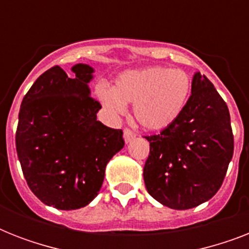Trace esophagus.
I'll list each match as a JSON object with an SVG mask.
<instances>
[{
  "label": "esophagus",
  "mask_w": 249,
  "mask_h": 249,
  "mask_svg": "<svg viewBox=\"0 0 249 249\" xmlns=\"http://www.w3.org/2000/svg\"><path fill=\"white\" fill-rule=\"evenodd\" d=\"M136 138V133L132 132L130 129H125L124 130V141L125 143H129L130 141H133Z\"/></svg>",
  "instance_id": "1"
}]
</instances>
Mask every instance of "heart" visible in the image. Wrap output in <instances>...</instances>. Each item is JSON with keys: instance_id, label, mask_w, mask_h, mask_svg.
Returning a JSON list of instances; mask_svg holds the SVG:
<instances>
[{"instance_id": "b5f03b06", "label": "heart", "mask_w": 249, "mask_h": 249, "mask_svg": "<svg viewBox=\"0 0 249 249\" xmlns=\"http://www.w3.org/2000/svg\"><path fill=\"white\" fill-rule=\"evenodd\" d=\"M97 97L107 112L120 116L133 103L137 121L147 130H163L177 120L191 94V77L179 68L163 66L121 73L113 88L98 85Z\"/></svg>"}]
</instances>
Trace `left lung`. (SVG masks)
I'll return each mask as SVG.
<instances>
[{
  "instance_id": "8db88e82",
  "label": "left lung",
  "mask_w": 249,
  "mask_h": 249,
  "mask_svg": "<svg viewBox=\"0 0 249 249\" xmlns=\"http://www.w3.org/2000/svg\"><path fill=\"white\" fill-rule=\"evenodd\" d=\"M148 194L172 209H190L220 190L234 152L230 113L216 88L195 72L185 109L158 136L146 137Z\"/></svg>"
}]
</instances>
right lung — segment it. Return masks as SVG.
I'll list each match as a JSON object with an SVG mask.
<instances>
[{
  "instance_id": "right-lung-1",
  "label": "right lung",
  "mask_w": 249,
  "mask_h": 249,
  "mask_svg": "<svg viewBox=\"0 0 249 249\" xmlns=\"http://www.w3.org/2000/svg\"><path fill=\"white\" fill-rule=\"evenodd\" d=\"M70 76L59 67L44 72L19 111L18 159L29 189L44 204L83 208L97 196L106 166L124 147L123 130L97 120L102 108L90 97L94 68L77 63Z\"/></svg>"
}]
</instances>
